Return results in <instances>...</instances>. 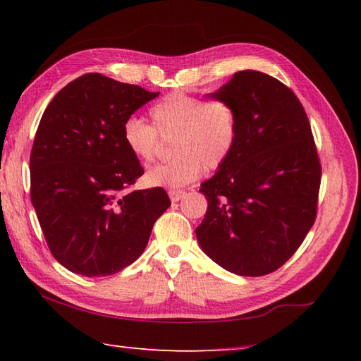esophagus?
Wrapping results in <instances>:
<instances>
[{"instance_id": "34e87169", "label": "esophagus", "mask_w": 361, "mask_h": 361, "mask_svg": "<svg viewBox=\"0 0 361 361\" xmlns=\"http://www.w3.org/2000/svg\"><path fill=\"white\" fill-rule=\"evenodd\" d=\"M168 195H170V200L173 202H178V201L182 200L183 196H185V191H183V190H170V191H168Z\"/></svg>"}]
</instances>
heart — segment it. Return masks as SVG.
I'll use <instances>...</instances> for the list:
<instances>
[{
  "mask_svg": "<svg viewBox=\"0 0 361 361\" xmlns=\"http://www.w3.org/2000/svg\"><path fill=\"white\" fill-rule=\"evenodd\" d=\"M152 124L130 116L123 124V143L142 164L157 156L160 137L173 142V160L151 168V187L180 188L195 182L205 168H221L238 140V115L231 102L176 92L149 107Z\"/></svg>",
  "mask_w": 361,
  "mask_h": 361,
  "instance_id": "b5f03b06",
  "label": "heart"
}]
</instances>
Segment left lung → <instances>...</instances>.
<instances>
[{
    "instance_id": "left-lung-1",
    "label": "left lung",
    "mask_w": 361,
    "mask_h": 361,
    "mask_svg": "<svg viewBox=\"0 0 361 361\" xmlns=\"http://www.w3.org/2000/svg\"><path fill=\"white\" fill-rule=\"evenodd\" d=\"M209 97L237 110L238 140L200 188L209 207L197 243L233 274H269L298 251L316 219L321 164L310 123L291 88L255 70L235 73Z\"/></svg>"
}]
</instances>
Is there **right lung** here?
Returning a JSON list of instances; mask_svg holds the SVG:
<instances>
[{
	"label": "right lung",
	"mask_w": 361,
	"mask_h": 361,
	"mask_svg": "<svg viewBox=\"0 0 361 361\" xmlns=\"http://www.w3.org/2000/svg\"><path fill=\"white\" fill-rule=\"evenodd\" d=\"M159 93L87 73L59 92L35 132L31 201L54 259L71 273L110 276L143 254L170 207L160 187L128 191L143 174L123 124Z\"/></svg>",
	"instance_id": "add662e5"
}]
</instances>
